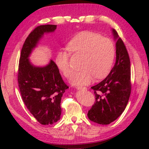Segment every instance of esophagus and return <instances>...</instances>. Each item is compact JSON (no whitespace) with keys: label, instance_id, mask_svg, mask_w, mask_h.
Returning <instances> with one entry per match:
<instances>
[{"label":"esophagus","instance_id":"1","mask_svg":"<svg viewBox=\"0 0 149 149\" xmlns=\"http://www.w3.org/2000/svg\"><path fill=\"white\" fill-rule=\"evenodd\" d=\"M76 89L78 90H86L87 88H85V87H77Z\"/></svg>","mask_w":149,"mask_h":149}]
</instances>
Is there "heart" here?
Instances as JSON below:
<instances>
[{"label": "heart", "mask_w": 149, "mask_h": 149, "mask_svg": "<svg viewBox=\"0 0 149 149\" xmlns=\"http://www.w3.org/2000/svg\"><path fill=\"white\" fill-rule=\"evenodd\" d=\"M67 49L73 54L83 55L80 67L83 68L71 76L70 82L74 85L89 84L96 78L105 77L110 71L116 54L114 43L111 39L102 37L90 31L78 33L67 44ZM70 54L66 51H58L55 63L65 77H69L71 69L69 65Z\"/></svg>", "instance_id": "heart-1"}]
</instances>
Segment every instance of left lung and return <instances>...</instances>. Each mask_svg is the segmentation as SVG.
Here are the masks:
<instances>
[{
    "label": "left lung",
    "instance_id": "1",
    "mask_svg": "<svg viewBox=\"0 0 149 149\" xmlns=\"http://www.w3.org/2000/svg\"><path fill=\"white\" fill-rule=\"evenodd\" d=\"M112 33L116 42L115 65L105 79L91 88L95 95V103L88 113L90 120L101 125L110 124L123 113L131 92L129 54L113 29Z\"/></svg>",
    "mask_w": 149,
    "mask_h": 149
}]
</instances>
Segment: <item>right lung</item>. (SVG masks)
I'll use <instances>...</instances> for the list:
<instances>
[{"label":"right lung","mask_w":149,"mask_h":149,"mask_svg":"<svg viewBox=\"0 0 149 149\" xmlns=\"http://www.w3.org/2000/svg\"><path fill=\"white\" fill-rule=\"evenodd\" d=\"M57 25L36 27L26 39L21 51L18 83L22 100L36 119L42 125H52L60 119L61 97L69 88L63 81L55 63L44 66L31 62L29 57L44 34L53 33Z\"/></svg>","instance_id":"right-lung-1"}]
</instances>
